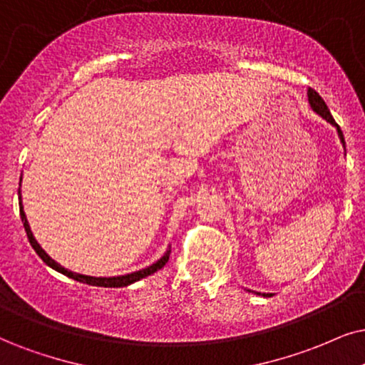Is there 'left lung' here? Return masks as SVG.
<instances>
[{
	"label": "left lung",
	"mask_w": 365,
	"mask_h": 365,
	"mask_svg": "<svg viewBox=\"0 0 365 365\" xmlns=\"http://www.w3.org/2000/svg\"><path fill=\"white\" fill-rule=\"evenodd\" d=\"M307 94H308V101H310V106H312V108H313V110H317V113L320 114L322 118H325L327 121H329L330 124H334V126H336V131H339L340 141H342V145L345 146V140H344V135H342V129H340L339 124L335 123V119L331 118V114H330L329 108H327L325 101L322 99L320 96H318V92H317V91H313L312 87H310V89H308ZM264 297H267V294H264Z\"/></svg>",
	"instance_id": "8db88e82"
}]
</instances>
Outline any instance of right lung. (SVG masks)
<instances>
[{
  "mask_svg": "<svg viewBox=\"0 0 365 365\" xmlns=\"http://www.w3.org/2000/svg\"><path fill=\"white\" fill-rule=\"evenodd\" d=\"M18 195H20V190H18ZM20 217H21V222H23V227L26 230V236H29V241L31 244V247L35 249V252L38 255L43 262H47L50 267H53L55 271H58V273L68 276V278L76 279V281H81V283H87V284H92V286H104V288H121V286H128L131 283H135V281L145 278V276H150L156 273V271L161 269L165 264H167L168 261V255L163 256L158 262H155L153 266L146 267V269H141V271H136V273H131V274H126V276H114V278H94V276H84V274H77V273H72V271L66 269V267H62L58 264V262H55L52 257H50L47 252L43 251V249L40 247V244L35 241L34 234H31L30 230V225H29V220H26L25 217V212H23V207L20 204Z\"/></svg>",
  "mask_w": 365,
  "mask_h": 365,
  "instance_id": "add662e5",
  "label": "right lung"
}]
</instances>
